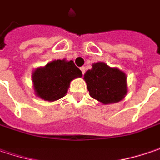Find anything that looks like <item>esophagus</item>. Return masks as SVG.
Returning a JSON list of instances; mask_svg holds the SVG:
<instances>
[{
    "label": "esophagus",
    "instance_id": "34e87169",
    "mask_svg": "<svg viewBox=\"0 0 160 160\" xmlns=\"http://www.w3.org/2000/svg\"><path fill=\"white\" fill-rule=\"evenodd\" d=\"M80 71H81L82 74H84V73H85V72H86V68H85L84 66L80 67Z\"/></svg>",
    "mask_w": 160,
    "mask_h": 160
}]
</instances>
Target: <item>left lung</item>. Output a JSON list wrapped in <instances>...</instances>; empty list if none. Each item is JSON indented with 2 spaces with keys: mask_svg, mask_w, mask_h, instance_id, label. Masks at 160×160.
<instances>
[{
  "mask_svg": "<svg viewBox=\"0 0 160 160\" xmlns=\"http://www.w3.org/2000/svg\"><path fill=\"white\" fill-rule=\"evenodd\" d=\"M84 80L89 95L103 104L119 102L127 92L125 74L105 62L94 63L85 73Z\"/></svg>",
  "mask_w": 160,
  "mask_h": 160,
  "instance_id": "8db88e82",
  "label": "left lung"
}]
</instances>
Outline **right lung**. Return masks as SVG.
Here are the masks:
<instances>
[{
  "instance_id": "1",
  "label": "right lung",
  "mask_w": 160,
  "mask_h": 160,
  "mask_svg": "<svg viewBox=\"0 0 160 160\" xmlns=\"http://www.w3.org/2000/svg\"><path fill=\"white\" fill-rule=\"evenodd\" d=\"M81 76V71L72 61L57 60L37 69L32 80L38 97L46 101H54L65 96L71 80Z\"/></svg>"
}]
</instances>
